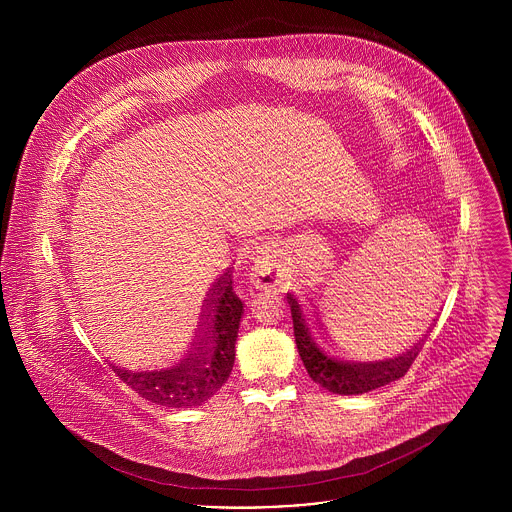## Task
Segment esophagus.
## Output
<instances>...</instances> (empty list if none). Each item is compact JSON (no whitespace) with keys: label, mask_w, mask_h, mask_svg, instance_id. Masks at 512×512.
Returning a JSON list of instances; mask_svg holds the SVG:
<instances>
[{"label":"esophagus","mask_w":512,"mask_h":512,"mask_svg":"<svg viewBox=\"0 0 512 512\" xmlns=\"http://www.w3.org/2000/svg\"><path fill=\"white\" fill-rule=\"evenodd\" d=\"M251 281L257 287H273L277 283L275 269H273V249L269 245L257 247L253 255V267H251Z\"/></svg>","instance_id":"esophagus-1"}]
</instances>
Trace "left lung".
<instances>
[{"mask_svg":"<svg viewBox=\"0 0 512 512\" xmlns=\"http://www.w3.org/2000/svg\"><path fill=\"white\" fill-rule=\"evenodd\" d=\"M294 318V336L300 358L314 383L336 395H362L401 379L419 354V346L385 360H346L330 350L318 326L310 322L302 302L287 294ZM318 322V320H316Z\"/></svg>","mask_w":512,"mask_h":512,"instance_id":"1","label":"left lung"}]
</instances>
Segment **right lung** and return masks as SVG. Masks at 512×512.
I'll use <instances>...</instances> for the list:
<instances>
[{
	"label": "right lung",
	"mask_w": 512,
	"mask_h": 512,
	"mask_svg": "<svg viewBox=\"0 0 512 512\" xmlns=\"http://www.w3.org/2000/svg\"><path fill=\"white\" fill-rule=\"evenodd\" d=\"M200 332L192 350L170 367L133 371L113 367L117 377L143 399L156 405L186 409L206 403L221 389L235 364V342L243 316V302L233 291L227 273L210 289Z\"/></svg>",
	"instance_id": "add662e5"
}]
</instances>
